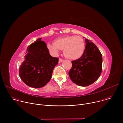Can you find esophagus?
<instances>
[{"mask_svg": "<svg viewBox=\"0 0 123 123\" xmlns=\"http://www.w3.org/2000/svg\"><path fill=\"white\" fill-rule=\"evenodd\" d=\"M63 61H64V60L62 59V58H59V63H61V62H63Z\"/></svg>", "mask_w": 123, "mask_h": 123, "instance_id": "1", "label": "esophagus"}]
</instances>
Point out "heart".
<instances>
[{
	"instance_id": "1",
	"label": "heart",
	"mask_w": 123,
	"mask_h": 123,
	"mask_svg": "<svg viewBox=\"0 0 123 123\" xmlns=\"http://www.w3.org/2000/svg\"><path fill=\"white\" fill-rule=\"evenodd\" d=\"M49 50L54 55H57L61 49L66 57L70 59H77L83 54L85 43L83 39L78 36H68L57 39L55 43L47 45Z\"/></svg>"
}]
</instances>
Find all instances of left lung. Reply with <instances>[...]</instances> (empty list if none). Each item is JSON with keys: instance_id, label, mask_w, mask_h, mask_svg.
I'll return each instance as SVG.
<instances>
[{"instance_id": "obj_1", "label": "left lung", "mask_w": 123, "mask_h": 123, "mask_svg": "<svg viewBox=\"0 0 123 123\" xmlns=\"http://www.w3.org/2000/svg\"><path fill=\"white\" fill-rule=\"evenodd\" d=\"M86 47L83 55L72 61V67L68 73L75 84L88 86L95 82L102 71V56L97 47L91 40L85 38Z\"/></svg>"}]
</instances>
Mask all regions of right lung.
<instances>
[{"mask_svg": "<svg viewBox=\"0 0 123 123\" xmlns=\"http://www.w3.org/2000/svg\"><path fill=\"white\" fill-rule=\"evenodd\" d=\"M42 38L27 47L24 60L19 68V76L24 83L33 88L44 86L51 78L58 58L51 56Z\"/></svg>", "mask_w": 123, "mask_h": 123, "instance_id": "right-lung-1", "label": "right lung"}]
</instances>
